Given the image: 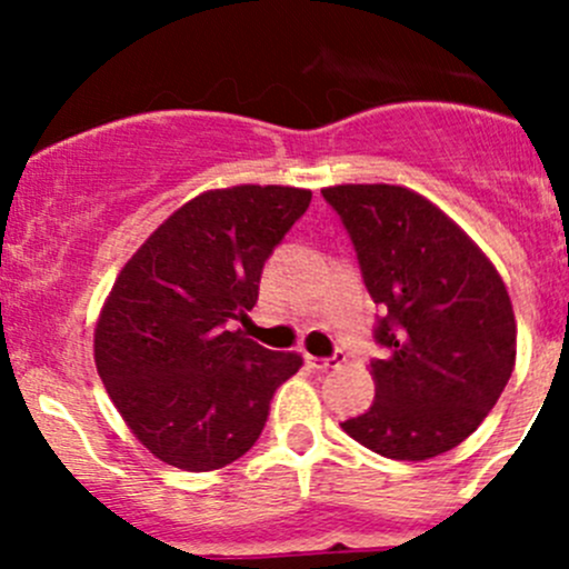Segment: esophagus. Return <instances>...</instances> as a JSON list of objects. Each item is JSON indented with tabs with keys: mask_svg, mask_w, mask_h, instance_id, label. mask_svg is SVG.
I'll return each instance as SVG.
<instances>
[{
	"mask_svg": "<svg viewBox=\"0 0 569 569\" xmlns=\"http://www.w3.org/2000/svg\"><path fill=\"white\" fill-rule=\"evenodd\" d=\"M341 360H343L341 355H332V358H317V355H306V363L311 366V369H317V371L332 369V366H338Z\"/></svg>",
	"mask_w": 569,
	"mask_h": 569,
	"instance_id": "34e87169",
	"label": "esophagus"
}]
</instances>
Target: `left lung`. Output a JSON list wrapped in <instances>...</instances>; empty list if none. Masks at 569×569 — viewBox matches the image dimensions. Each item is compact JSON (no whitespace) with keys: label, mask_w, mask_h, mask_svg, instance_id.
<instances>
[{"label":"left lung","mask_w":569,"mask_h":569,"mask_svg":"<svg viewBox=\"0 0 569 569\" xmlns=\"http://www.w3.org/2000/svg\"><path fill=\"white\" fill-rule=\"evenodd\" d=\"M386 308L371 360L375 405L341 423L388 460L460 446L496 407L515 369L518 325L507 286L468 233L423 194L393 183L321 189Z\"/></svg>","instance_id":"left-lung-1"}]
</instances>
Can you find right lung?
Instances as JSON below:
<instances>
[{
    "label": "right lung",
    "instance_id": "1",
    "mask_svg": "<svg viewBox=\"0 0 569 569\" xmlns=\"http://www.w3.org/2000/svg\"><path fill=\"white\" fill-rule=\"evenodd\" d=\"M311 189H209L129 258L96 325V369L134 438L176 468L217 470L261 435L297 352H272L233 319L258 300L263 261L306 214Z\"/></svg>",
    "mask_w": 569,
    "mask_h": 569
}]
</instances>
